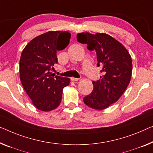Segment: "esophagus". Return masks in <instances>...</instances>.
<instances>
[{
  "label": "esophagus",
  "mask_w": 153,
  "mask_h": 153,
  "mask_svg": "<svg viewBox=\"0 0 153 153\" xmlns=\"http://www.w3.org/2000/svg\"><path fill=\"white\" fill-rule=\"evenodd\" d=\"M71 79L72 81H78L79 78H76V77H71Z\"/></svg>",
  "instance_id": "34e87169"
}]
</instances>
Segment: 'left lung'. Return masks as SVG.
I'll use <instances>...</instances> for the list:
<instances>
[{
	"mask_svg": "<svg viewBox=\"0 0 153 153\" xmlns=\"http://www.w3.org/2000/svg\"><path fill=\"white\" fill-rule=\"evenodd\" d=\"M77 40L87 44V49L95 50L97 67H101L102 76L93 81V90L84 97L86 105L103 110L122 96L131 81L132 59L127 49L112 36L104 33H79Z\"/></svg>",
	"mask_w": 153,
	"mask_h": 153,
	"instance_id": "1",
	"label": "left lung"
}]
</instances>
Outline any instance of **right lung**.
Returning a JSON list of instances; mask_svg holds the SVG:
<instances>
[{
    "label": "right lung",
    "instance_id": "obj_1",
    "mask_svg": "<svg viewBox=\"0 0 153 153\" xmlns=\"http://www.w3.org/2000/svg\"><path fill=\"white\" fill-rule=\"evenodd\" d=\"M68 31H48L26 45L20 59V79L25 91L38 109L50 111L60 105L62 90L70 79L52 74L58 63L56 53L69 45Z\"/></svg>",
    "mask_w": 153,
    "mask_h": 153
}]
</instances>
